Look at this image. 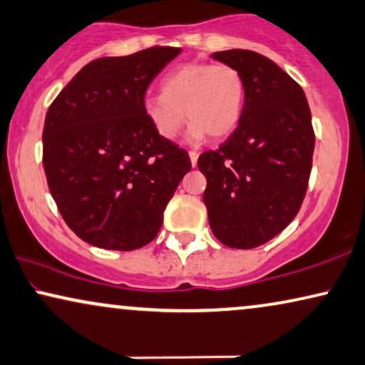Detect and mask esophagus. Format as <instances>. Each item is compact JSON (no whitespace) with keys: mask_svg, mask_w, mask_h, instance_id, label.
I'll list each match as a JSON object with an SVG mask.
<instances>
[{"mask_svg":"<svg viewBox=\"0 0 365 365\" xmlns=\"http://www.w3.org/2000/svg\"><path fill=\"white\" fill-rule=\"evenodd\" d=\"M197 158H200V154H197L196 150H189V159H191V164H192V168H194V165L197 164Z\"/></svg>","mask_w":365,"mask_h":365,"instance_id":"obj_1","label":"esophagus"}]
</instances>
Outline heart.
Masks as SVG:
<instances>
[{"label": "heart", "instance_id": "1", "mask_svg": "<svg viewBox=\"0 0 365 365\" xmlns=\"http://www.w3.org/2000/svg\"><path fill=\"white\" fill-rule=\"evenodd\" d=\"M245 97V78L238 68L192 61L160 80V93L145 98L144 113L165 140L176 139L187 115L192 120L187 140L196 144L207 134L216 139L230 135L241 119Z\"/></svg>", "mask_w": 365, "mask_h": 365}]
</instances>
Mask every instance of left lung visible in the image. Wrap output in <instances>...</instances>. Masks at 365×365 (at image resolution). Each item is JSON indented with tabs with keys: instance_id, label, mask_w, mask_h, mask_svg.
Instances as JSON below:
<instances>
[{
	"instance_id": "left-lung-1",
	"label": "left lung",
	"mask_w": 365,
	"mask_h": 365,
	"mask_svg": "<svg viewBox=\"0 0 365 365\" xmlns=\"http://www.w3.org/2000/svg\"><path fill=\"white\" fill-rule=\"evenodd\" d=\"M238 68L246 97L236 130L220 149L202 153V194L212 235L250 250L282 233L300 210L312 171L315 135L307 97L275 61L252 50L216 51Z\"/></svg>"
}]
</instances>
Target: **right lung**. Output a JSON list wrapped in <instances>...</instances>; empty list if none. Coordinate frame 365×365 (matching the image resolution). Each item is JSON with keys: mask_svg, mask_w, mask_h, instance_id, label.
<instances>
[{"mask_svg": "<svg viewBox=\"0 0 365 365\" xmlns=\"http://www.w3.org/2000/svg\"><path fill=\"white\" fill-rule=\"evenodd\" d=\"M181 48L153 46L90 61L45 117L43 168L68 228L88 245L130 252L158 236L191 160L144 113L145 90Z\"/></svg>", "mask_w": 365, "mask_h": 365, "instance_id": "obj_1", "label": "right lung"}]
</instances>
